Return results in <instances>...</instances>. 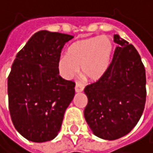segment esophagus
Listing matches in <instances>:
<instances>
[{
	"instance_id": "obj_1",
	"label": "esophagus",
	"mask_w": 153,
	"mask_h": 153,
	"mask_svg": "<svg viewBox=\"0 0 153 153\" xmlns=\"http://www.w3.org/2000/svg\"><path fill=\"white\" fill-rule=\"evenodd\" d=\"M83 91V87L81 85V84H79V83H77L75 85V92L76 93H81V92H82Z\"/></svg>"
}]
</instances>
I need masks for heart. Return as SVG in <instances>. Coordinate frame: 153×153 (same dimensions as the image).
<instances>
[{
  "instance_id": "1",
  "label": "heart",
  "mask_w": 153,
  "mask_h": 153,
  "mask_svg": "<svg viewBox=\"0 0 153 153\" xmlns=\"http://www.w3.org/2000/svg\"><path fill=\"white\" fill-rule=\"evenodd\" d=\"M114 45L106 36L76 41L68 48L67 55L58 59V71L65 80L73 79L79 72L88 82H97L106 73L112 60Z\"/></svg>"
}]
</instances>
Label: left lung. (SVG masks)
Segmentation results:
<instances>
[{
  "label": "left lung",
  "mask_w": 153,
  "mask_h": 153,
  "mask_svg": "<svg viewBox=\"0 0 153 153\" xmlns=\"http://www.w3.org/2000/svg\"><path fill=\"white\" fill-rule=\"evenodd\" d=\"M112 62L99 81L87 85L84 117L95 136L114 140L139 122L146 102L145 68L137 49L118 35Z\"/></svg>",
  "instance_id": "1"
}]
</instances>
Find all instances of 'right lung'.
Listing matches in <instances>:
<instances>
[{"label":"right lung","instance_id":"add662e5","mask_svg":"<svg viewBox=\"0 0 153 153\" xmlns=\"http://www.w3.org/2000/svg\"><path fill=\"white\" fill-rule=\"evenodd\" d=\"M73 36L41 30L17 53L8 77L13 124L24 138L45 142L58 135L64 113L74 97L75 83L58 71L60 52Z\"/></svg>","mask_w":153,"mask_h":153}]
</instances>
